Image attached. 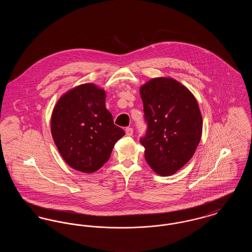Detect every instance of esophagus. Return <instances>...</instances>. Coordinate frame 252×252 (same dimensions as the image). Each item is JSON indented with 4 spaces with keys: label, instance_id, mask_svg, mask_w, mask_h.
Returning a JSON list of instances; mask_svg holds the SVG:
<instances>
[{
    "label": "esophagus",
    "instance_id": "esophagus-1",
    "mask_svg": "<svg viewBox=\"0 0 252 252\" xmlns=\"http://www.w3.org/2000/svg\"><path fill=\"white\" fill-rule=\"evenodd\" d=\"M126 136H132V134H133V129H132L131 127H126Z\"/></svg>",
    "mask_w": 252,
    "mask_h": 252
}]
</instances>
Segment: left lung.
<instances>
[{
  "instance_id": "obj_1",
  "label": "left lung",
  "mask_w": 252,
  "mask_h": 252,
  "mask_svg": "<svg viewBox=\"0 0 252 252\" xmlns=\"http://www.w3.org/2000/svg\"><path fill=\"white\" fill-rule=\"evenodd\" d=\"M147 133L141 139L148 165L171 176L193 156L202 135V116L192 93L172 77H155L141 86Z\"/></svg>"
}]
</instances>
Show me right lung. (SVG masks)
<instances>
[{
	"mask_svg": "<svg viewBox=\"0 0 252 252\" xmlns=\"http://www.w3.org/2000/svg\"><path fill=\"white\" fill-rule=\"evenodd\" d=\"M58 150L72 169L94 173L109 158L125 131L106 108V92L94 83L76 86L60 96L51 116Z\"/></svg>",
	"mask_w": 252,
	"mask_h": 252,
	"instance_id": "right-lung-1",
	"label": "right lung"
}]
</instances>
